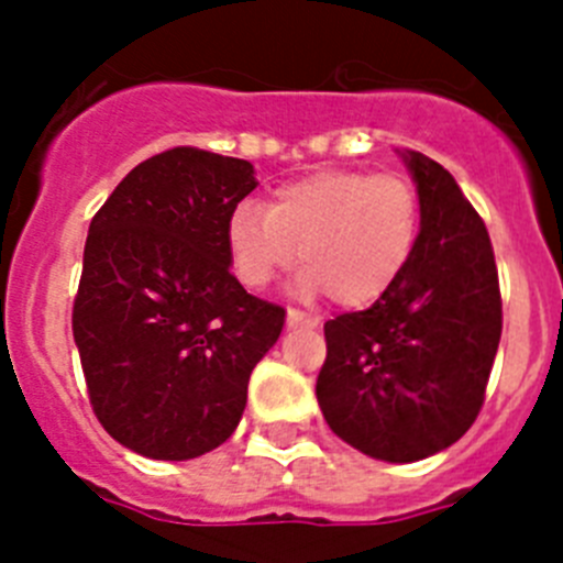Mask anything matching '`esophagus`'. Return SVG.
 <instances>
[{
  "label": "esophagus",
  "instance_id": "1",
  "mask_svg": "<svg viewBox=\"0 0 563 563\" xmlns=\"http://www.w3.org/2000/svg\"><path fill=\"white\" fill-rule=\"evenodd\" d=\"M298 324H305V327H318V318L316 316H307V312L301 310H287V327H298Z\"/></svg>",
  "mask_w": 563,
  "mask_h": 563
}]
</instances>
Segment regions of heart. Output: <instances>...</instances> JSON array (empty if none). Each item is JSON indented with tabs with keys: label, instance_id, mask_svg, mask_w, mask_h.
I'll return each instance as SVG.
<instances>
[{
	"label": "heart",
	"instance_id": "obj_1",
	"mask_svg": "<svg viewBox=\"0 0 563 563\" xmlns=\"http://www.w3.org/2000/svg\"><path fill=\"white\" fill-rule=\"evenodd\" d=\"M420 233V194L402 174L316 172L278 188L265 208L242 202L228 222L236 278L262 290L305 265L301 296L330 292L341 307H369L409 265Z\"/></svg>",
	"mask_w": 563,
	"mask_h": 563
}]
</instances>
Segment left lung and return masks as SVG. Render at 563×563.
<instances>
[{
  "label": "left lung",
  "mask_w": 563,
  "mask_h": 563,
  "mask_svg": "<svg viewBox=\"0 0 563 563\" xmlns=\"http://www.w3.org/2000/svg\"><path fill=\"white\" fill-rule=\"evenodd\" d=\"M402 161L420 194L409 265L369 310L324 324L316 397L343 442L383 462H417L474 426L501 338L490 236L440 163Z\"/></svg>",
  "instance_id": "obj_1"
}]
</instances>
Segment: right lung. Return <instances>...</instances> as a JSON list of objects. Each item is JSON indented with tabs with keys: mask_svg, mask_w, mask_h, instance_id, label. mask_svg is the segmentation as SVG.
Segmentation results:
<instances>
[{
	"mask_svg": "<svg viewBox=\"0 0 563 563\" xmlns=\"http://www.w3.org/2000/svg\"><path fill=\"white\" fill-rule=\"evenodd\" d=\"M256 188L239 157L177 146L118 183L89 222L73 335L112 440L194 460L236 431L285 310L231 273L228 222Z\"/></svg>",
	"mask_w": 563,
	"mask_h": 563,
	"instance_id": "right-lung-1",
	"label": "right lung"
}]
</instances>
